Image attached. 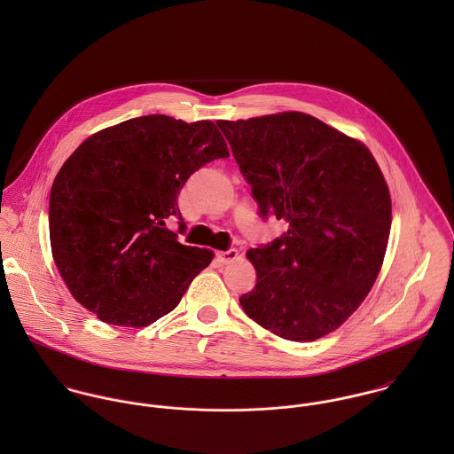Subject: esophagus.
<instances>
[{"label":"esophagus","mask_w":454,"mask_h":454,"mask_svg":"<svg viewBox=\"0 0 454 454\" xmlns=\"http://www.w3.org/2000/svg\"><path fill=\"white\" fill-rule=\"evenodd\" d=\"M238 250H234V248H231V250H227V252H218L216 254V260L220 262V263H231V262H234V260L238 259Z\"/></svg>","instance_id":"34e87169"}]
</instances>
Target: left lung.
<instances>
[{"mask_svg": "<svg viewBox=\"0 0 454 454\" xmlns=\"http://www.w3.org/2000/svg\"><path fill=\"white\" fill-rule=\"evenodd\" d=\"M260 215L288 231L247 257L257 285L245 313L297 342L339 328L371 292L388 247L391 199L369 148L301 114L218 121Z\"/></svg>", "mask_w": 454, "mask_h": 454, "instance_id": "1", "label": "left lung"}]
</instances>
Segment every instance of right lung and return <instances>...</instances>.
<instances>
[{
  "label": "right lung",
  "instance_id": "1",
  "mask_svg": "<svg viewBox=\"0 0 454 454\" xmlns=\"http://www.w3.org/2000/svg\"><path fill=\"white\" fill-rule=\"evenodd\" d=\"M225 157L209 121L146 115L87 137L49 202L52 255L71 295L105 324L146 326L171 313L213 252L178 243L166 220H182L176 199L191 175Z\"/></svg>",
  "mask_w": 454,
  "mask_h": 454
}]
</instances>
